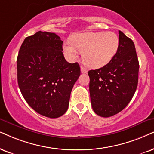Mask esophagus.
Segmentation results:
<instances>
[{
	"instance_id": "esophagus-1",
	"label": "esophagus",
	"mask_w": 154,
	"mask_h": 154,
	"mask_svg": "<svg viewBox=\"0 0 154 154\" xmlns=\"http://www.w3.org/2000/svg\"><path fill=\"white\" fill-rule=\"evenodd\" d=\"M87 72H88V70H87L86 68L84 67H81V72L82 73L85 74V73H87Z\"/></svg>"
}]
</instances>
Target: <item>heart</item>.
<instances>
[{
    "instance_id": "heart-1",
    "label": "heart",
    "mask_w": 154,
    "mask_h": 154,
    "mask_svg": "<svg viewBox=\"0 0 154 154\" xmlns=\"http://www.w3.org/2000/svg\"><path fill=\"white\" fill-rule=\"evenodd\" d=\"M119 48V38L115 32H87L75 34L72 41L63 45L65 52L72 60L83 54V60L91 68L107 65L115 57Z\"/></svg>"
}]
</instances>
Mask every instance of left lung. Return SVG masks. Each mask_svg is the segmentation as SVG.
Listing matches in <instances>:
<instances>
[{"label": "left lung", "mask_w": 154, "mask_h": 154, "mask_svg": "<svg viewBox=\"0 0 154 154\" xmlns=\"http://www.w3.org/2000/svg\"><path fill=\"white\" fill-rule=\"evenodd\" d=\"M119 38V48L112 61L88 72L91 106L102 117H109L123 110L138 85L139 63L135 45L120 30Z\"/></svg>", "instance_id": "obj_1"}]
</instances>
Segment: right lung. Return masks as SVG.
I'll return each instance as SVG.
<instances>
[{"label":"right lung","mask_w":154,"mask_h":154,"mask_svg":"<svg viewBox=\"0 0 154 154\" xmlns=\"http://www.w3.org/2000/svg\"><path fill=\"white\" fill-rule=\"evenodd\" d=\"M63 43L55 33L38 31L25 39L17 58V83L23 97L36 112L52 119L67 112L80 75L79 64L64 57Z\"/></svg>","instance_id":"right-lung-1"}]
</instances>
